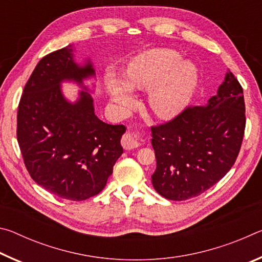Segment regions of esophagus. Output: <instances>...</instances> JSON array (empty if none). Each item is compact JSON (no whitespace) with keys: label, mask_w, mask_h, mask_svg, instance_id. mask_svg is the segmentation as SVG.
<instances>
[{"label":"esophagus","mask_w":262,"mask_h":262,"mask_svg":"<svg viewBox=\"0 0 262 262\" xmlns=\"http://www.w3.org/2000/svg\"><path fill=\"white\" fill-rule=\"evenodd\" d=\"M121 144H122V147L125 148L126 150L134 149V148L140 147V145H141V140L134 134V133L127 132L126 134L122 136Z\"/></svg>","instance_id":"obj_1"}]
</instances>
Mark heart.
I'll return each instance as SVG.
<instances>
[{"instance_id": "1", "label": "heart", "mask_w": 262, "mask_h": 262, "mask_svg": "<svg viewBox=\"0 0 262 262\" xmlns=\"http://www.w3.org/2000/svg\"><path fill=\"white\" fill-rule=\"evenodd\" d=\"M180 55L171 50H154L135 60L123 75V84L108 81L115 104L126 108L133 104L128 88H148V103L155 114L173 118L188 103L196 84V72L189 63H179Z\"/></svg>"}]
</instances>
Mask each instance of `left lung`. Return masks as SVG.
<instances>
[{
    "instance_id": "obj_1",
    "label": "left lung",
    "mask_w": 262,
    "mask_h": 262,
    "mask_svg": "<svg viewBox=\"0 0 262 262\" xmlns=\"http://www.w3.org/2000/svg\"><path fill=\"white\" fill-rule=\"evenodd\" d=\"M245 126L243 88L229 72L207 105H189L170 121L151 127L157 162L154 188L173 201L206 192L236 162Z\"/></svg>"
}]
</instances>
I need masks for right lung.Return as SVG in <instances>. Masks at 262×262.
Masks as SVG:
<instances>
[{"instance_id": "1", "label": "right lung", "mask_w": 262, "mask_h": 262, "mask_svg": "<svg viewBox=\"0 0 262 262\" xmlns=\"http://www.w3.org/2000/svg\"><path fill=\"white\" fill-rule=\"evenodd\" d=\"M94 74L90 62L75 63L72 45L52 52L35 66L17 111V141L31 178L72 201L100 193L123 152L125 126L99 120L88 92L76 104L62 97V79L82 83Z\"/></svg>"}]
</instances>
